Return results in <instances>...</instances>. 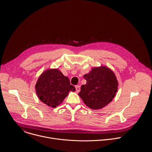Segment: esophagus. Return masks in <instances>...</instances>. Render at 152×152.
<instances>
[{"label":"esophagus","mask_w":152,"mask_h":152,"mask_svg":"<svg viewBox=\"0 0 152 152\" xmlns=\"http://www.w3.org/2000/svg\"><path fill=\"white\" fill-rule=\"evenodd\" d=\"M75 88H76V91L77 92H79L80 91V86H79V85H76V86H75Z\"/></svg>","instance_id":"obj_1"}]
</instances>
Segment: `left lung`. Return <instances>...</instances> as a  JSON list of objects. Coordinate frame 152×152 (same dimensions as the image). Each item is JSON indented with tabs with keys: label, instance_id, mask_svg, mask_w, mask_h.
<instances>
[{
	"label": "left lung",
	"instance_id": "left-lung-1",
	"mask_svg": "<svg viewBox=\"0 0 152 152\" xmlns=\"http://www.w3.org/2000/svg\"><path fill=\"white\" fill-rule=\"evenodd\" d=\"M83 77L86 83L82 85L79 95L88 107L93 110L100 109L112 102L118 86L112 70L105 66L94 67Z\"/></svg>",
	"mask_w": 152,
	"mask_h": 152
}]
</instances>
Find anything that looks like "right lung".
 Wrapping results in <instances>:
<instances>
[{
  "mask_svg": "<svg viewBox=\"0 0 152 152\" xmlns=\"http://www.w3.org/2000/svg\"><path fill=\"white\" fill-rule=\"evenodd\" d=\"M35 88L41 102L53 108L63 102L70 91H76L69 79L58 69L45 70L39 77Z\"/></svg>",
  "mask_w": 152,
  "mask_h": 152,
  "instance_id": "add662e5",
  "label": "right lung"
}]
</instances>
